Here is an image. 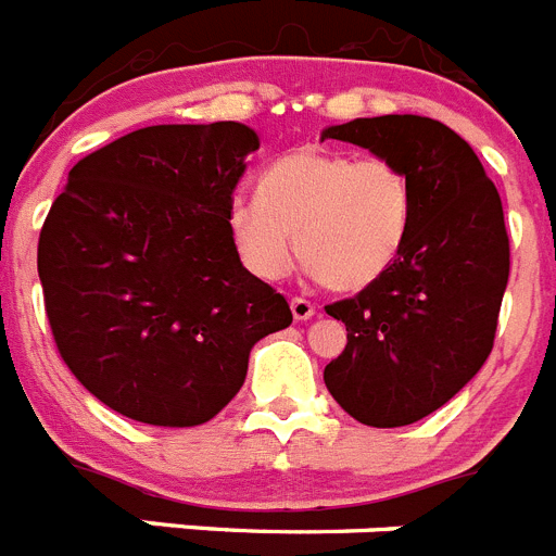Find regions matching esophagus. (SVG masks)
I'll return each instance as SVG.
<instances>
[{
    "label": "esophagus",
    "mask_w": 556,
    "mask_h": 556,
    "mask_svg": "<svg viewBox=\"0 0 556 556\" xmlns=\"http://www.w3.org/2000/svg\"><path fill=\"white\" fill-rule=\"evenodd\" d=\"M289 308H292V317L298 323L303 320H312L314 317V303L306 301V298H292V303H289Z\"/></svg>",
    "instance_id": "1"
}]
</instances>
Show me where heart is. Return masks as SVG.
<instances>
[{"instance_id": "b5f03b06", "label": "heart", "mask_w": 556, "mask_h": 556, "mask_svg": "<svg viewBox=\"0 0 556 556\" xmlns=\"http://www.w3.org/2000/svg\"><path fill=\"white\" fill-rule=\"evenodd\" d=\"M412 223V184L390 159L298 147L258 178V198L233 200L228 225L242 262L278 281L294 248L326 287L356 292L395 264ZM299 244H293V236Z\"/></svg>"}]
</instances>
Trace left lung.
Here are the masks:
<instances>
[{
	"label": "left lung",
	"mask_w": 556,
	"mask_h": 556,
	"mask_svg": "<svg viewBox=\"0 0 556 556\" xmlns=\"http://www.w3.org/2000/svg\"><path fill=\"white\" fill-rule=\"evenodd\" d=\"M320 139L395 161L412 184L409 233L395 264L356 298L326 306L345 323L348 345L323 378L358 424H417L448 404L493 351L509 278L498 191L473 147L429 116L353 119Z\"/></svg>",
	"instance_id": "obj_1"
}]
</instances>
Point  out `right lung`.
<instances>
[{"label": "right lung", "instance_id": "add662e5", "mask_svg": "<svg viewBox=\"0 0 556 556\" xmlns=\"http://www.w3.org/2000/svg\"><path fill=\"white\" fill-rule=\"evenodd\" d=\"M255 150L242 122L152 125L68 172L38 278L63 362L113 412L208 424L242 390L255 342L292 323L230 236V194Z\"/></svg>", "mask_w": 556, "mask_h": 556}]
</instances>
